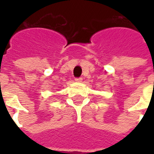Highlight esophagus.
<instances>
[{"label": "esophagus", "instance_id": "obj_1", "mask_svg": "<svg viewBox=\"0 0 154 154\" xmlns=\"http://www.w3.org/2000/svg\"><path fill=\"white\" fill-rule=\"evenodd\" d=\"M82 81V77H77V78H75V82H81Z\"/></svg>", "mask_w": 154, "mask_h": 154}]
</instances>
